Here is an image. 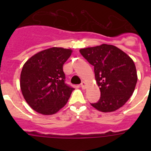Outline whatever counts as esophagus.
<instances>
[{
    "mask_svg": "<svg viewBox=\"0 0 151 151\" xmlns=\"http://www.w3.org/2000/svg\"><path fill=\"white\" fill-rule=\"evenodd\" d=\"M80 86H81V88L83 89H85V88H86V83L85 82H82L81 84H80Z\"/></svg>",
    "mask_w": 151,
    "mask_h": 151,
    "instance_id": "1",
    "label": "esophagus"
}]
</instances>
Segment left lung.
Listing matches in <instances>:
<instances>
[{"label":"left lung","mask_w":151,"mask_h":151,"mask_svg":"<svg viewBox=\"0 0 151 151\" xmlns=\"http://www.w3.org/2000/svg\"><path fill=\"white\" fill-rule=\"evenodd\" d=\"M80 52L94 66L101 91L99 100L91 104L103 112H113L123 106L133 94L137 82L133 60L117 47L105 44Z\"/></svg>","instance_id":"1"}]
</instances>
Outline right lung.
Wrapping results in <instances>:
<instances>
[{"instance_id": "right-lung-1", "label": "right lung", "mask_w": 151, "mask_h": 151, "mask_svg": "<svg viewBox=\"0 0 151 151\" xmlns=\"http://www.w3.org/2000/svg\"><path fill=\"white\" fill-rule=\"evenodd\" d=\"M71 50L52 47L32 56L22 67L20 88L29 106L42 115H53L65 106L74 88L65 83L63 66Z\"/></svg>"}]
</instances>
